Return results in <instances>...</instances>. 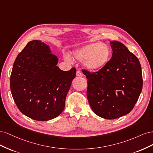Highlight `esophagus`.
Returning a JSON list of instances; mask_svg holds the SVG:
<instances>
[{
	"label": "esophagus",
	"mask_w": 153,
	"mask_h": 153,
	"mask_svg": "<svg viewBox=\"0 0 153 153\" xmlns=\"http://www.w3.org/2000/svg\"><path fill=\"white\" fill-rule=\"evenodd\" d=\"M76 76H83V74H82V73L80 70H77V71H76Z\"/></svg>",
	"instance_id": "1"
}]
</instances>
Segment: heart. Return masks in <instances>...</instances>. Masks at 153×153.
Segmentation results:
<instances>
[{"label":"heart","mask_w":153,"mask_h":153,"mask_svg":"<svg viewBox=\"0 0 153 153\" xmlns=\"http://www.w3.org/2000/svg\"><path fill=\"white\" fill-rule=\"evenodd\" d=\"M73 57L80 61H84L85 67L92 71L103 68L108 61L110 50L105 43H92L78 48L73 52ZM68 61H70L68 55H65Z\"/></svg>","instance_id":"heart-1"}]
</instances>
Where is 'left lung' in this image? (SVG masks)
I'll use <instances>...</instances> for the list:
<instances>
[{
	"mask_svg": "<svg viewBox=\"0 0 153 153\" xmlns=\"http://www.w3.org/2000/svg\"><path fill=\"white\" fill-rule=\"evenodd\" d=\"M112 56L98 71L82 69L87 78V96L92 111L106 119L119 118L134 108L142 89L138 58L119 41H110Z\"/></svg>",
	"mask_w": 153,
	"mask_h": 153,
	"instance_id": "8db88e82",
	"label": "left lung"
}]
</instances>
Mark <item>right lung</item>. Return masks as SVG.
I'll return each instance as SVG.
<instances>
[{
    "label": "right lung",
    "mask_w": 153,
    "mask_h": 153,
    "mask_svg": "<svg viewBox=\"0 0 153 153\" xmlns=\"http://www.w3.org/2000/svg\"><path fill=\"white\" fill-rule=\"evenodd\" d=\"M58 57L41 41H31L13 64L10 88L20 112L34 120L45 121L61 114L76 69L62 71Z\"/></svg>",
    "instance_id": "add662e5"
}]
</instances>
